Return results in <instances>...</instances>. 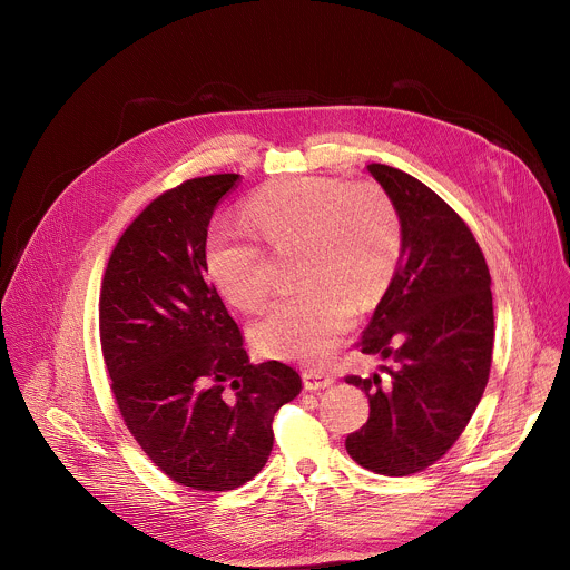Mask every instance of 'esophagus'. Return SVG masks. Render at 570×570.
Wrapping results in <instances>:
<instances>
[{
	"mask_svg": "<svg viewBox=\"0 0 570 570\" xmlns=\"http://www.w3.org/2000/svg\"><path fill=\"white\" fill-rule=\"evenodd\" d=\"M302 379H304V387L306 390H322V387H327V385L334 383L332 374L320 372V370H304Z\"/></svg>",
	"mask_w": 570,
	"mask_h": 570,
	"instance_id": "obj_1",
	"label": "esophagus"
}]
</instances>
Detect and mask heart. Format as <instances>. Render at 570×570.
I'll list each match as a JSON object with an SVG mask.
<instances>
[{"mask_svg":"<svg viewBox=\"0 0 570 570\" xmlns=\"http://www.w3.org/2000/svg\"><path fill=\"white\" fill-rule=\"evenodd\" d=\"M246 216L273 253H299L297 284L306 286L253 324L255 347L271 358L322 363L352 330L358 306L381 302L396 277L403 225L394 200L367 180L291 176L257 189ZM203 262L234 306L255 311L266 302L271 259L253 234L209 232Z\"/></svg>","mask_w":570,"mask_h":570,"instance_id":"obj_1","label":"heart"}]
</instances>
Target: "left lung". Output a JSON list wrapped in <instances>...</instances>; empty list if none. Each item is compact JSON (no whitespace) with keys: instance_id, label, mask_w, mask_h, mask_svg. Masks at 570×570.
<instances>
[{"instance_id":"obj_1","label":"left lung","mask_w":570,"mask_h":570,"mask_svg":"<svg viewBox=\"0 0 570 570\" xmlns=\"http://www.w3.org/2000/svg\"><path fill=\"white\" fill-rule=\"evenodd\" d=\"M367 171L399 209L403 250L356 347L394 367L387 381L345 376L370 396V420L345 446L374 473L411 475L455 444L490 379L492 277L469 225L433 189L387 165Z\"/></svg>"}]
</instances>
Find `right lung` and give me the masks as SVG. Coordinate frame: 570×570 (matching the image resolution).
I'll list each match as a JSON object with an SVG mask.
<instances>
[{
    "label": "right lung",
    "instance_id": "1",
    "mask_svg": "<svg viewBox=\"0 0 570 570\" xmlns=\"http://www.w3.org/2000/svg\"><path fill=\"white\" fill-rule=\"evenodd\" d=\"M236 174L191 178L157 196L126 227L99 297L101 352L117 409L153 464L183 487L227 492L273 451V420L299 374L253 365L203 250L216 203Z\"/></svg>",
    "mask_w": 570,
    "mask_h": 570
}]
</instances>
